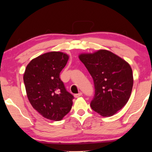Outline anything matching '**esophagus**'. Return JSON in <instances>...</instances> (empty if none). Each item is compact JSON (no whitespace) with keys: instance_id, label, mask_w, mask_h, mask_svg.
I'll use <instances>...</instances> for the list:
<instances>
[{"instance_id":"1","label":"esophagus","mask_w":152,"mask_h":152,"mask_svg":"<svg viewBox=\"0 0 152 152\" xmlns=\"http://www.w3.org/2000/svg\"><path fill=\"white\" fill-rule=\"evenodd\" d=\"M82 92H80L79 93H78V94H75V95H74V97H75V98H78V97H79V96H82Z\"/></svg>"}]
</instances>
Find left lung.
I'll return each mask as SVG.
<instances>
[{"label": "left lung", "mask_w": 152, "mask_h": 152, "mask_svg": "<svg viewBox=\"0 0 152 152\" xmlns=\"http://www.w3.org/2000/svg\"><path fill=\"white\" fill-rule=\"evenodd\" d=\"M93 80L95 95L90 103L95 112L112 116L127 104L133 86L129 63L105 50L79 56Z\"/></svg>", "instance_id": "8db88e82"}]
</instances>
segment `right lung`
Instances as JSON below:
<instances>
[{
    "instance_id": "obj_1",
    "label": "right lung",
    "mask_w": 152,
    "mask_h": 152,
    "mask_svg": "<svg viewBox=\"0 0 152 152\" xmlns=\"http://www.w3.org/2000/svg\"><path fill=\"white\" fill-rule=\"evenodd\" d=\"M68 59V55L59 51L44 53L32 60L24 73L28 101L39 114L52 121L61 120L72 108L74 96L59 77Z\"/></svg>"
}]
</instances>
